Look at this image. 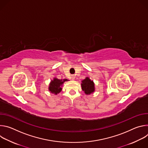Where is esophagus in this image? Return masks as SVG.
I'll use <instances>...</instances> for the list:
<instances>
[{
  "label": "esophagus",
  "mask_w": 148,
  "mask_h": 148,
  "mask_svg": "<svg viewBox=\"0 0 148 148\" xmlns=\"http://www.w3.org/2000/svg\"><path fill=\"white\" fill-rule=\"evenodd\" d=\"M71 79H75V75H71Z\"/></svg>",
  "instance_id": "1"
}]
</instances>
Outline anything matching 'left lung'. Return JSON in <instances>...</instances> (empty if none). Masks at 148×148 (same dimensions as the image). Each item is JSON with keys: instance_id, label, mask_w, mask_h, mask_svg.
Here are the masks:
<instances>
[{"instance_id": "left-lung-1", "label": "left lung", "mask_w": 148, "mask_h": 148, "mask_svg": "<svg viewBox=\"0 0 148 148\" xmlns=\"http://www.w3.org/2000/svg\"><path fill=\"white\" fill-rule=\"evenodd\" d=\"M81 87L82 91H84L86 94L88 95L91 93H92L94 89V84L92 81H91L89 78L87 77L86 79L82 81Z\"/></svg>"}]
</instances>
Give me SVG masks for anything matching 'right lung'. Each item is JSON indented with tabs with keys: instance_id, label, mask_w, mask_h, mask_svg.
<instances>
[{
	"instance_id": "right-lung-1",
	"label": "right lung",
	"mask_w": 148,
	"mask_h": 148,
	"mask_svg": "<svg viewBox=\"0 0 148 148\" xmlns=\"http://www.w3.org/2000/svg\"><path fill=\"white\" fill-rule=\"evenodd\" d=\"M68 79H59L56 78H54L53 81H51L50 84V87H49V91L56 95L58 94L62 90L61 88V86L63 84V82H64L65 81H67Z\"/></svg>"
}]
</instances>
